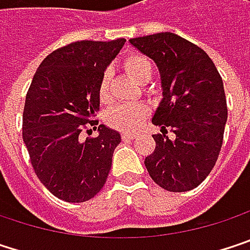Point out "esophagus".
I'll list each match as a JSON object with an SVG mask.
<instances>
[{
    "label": "esophagus",
    "instance_id": "obj_1",
    "mask_svg": "<svg viewBox=\"0 0 250 250\" xmlns=\"http://www.w3.org/2000/svg\"><path fill=\"white\" fill-rule=\"evenodd\" d=\"M134 136H136L134 133H128V131H125V133H122V137H123V140H131V139H133Z\"/></svg>",
    "mask_w": 250,
    "mask_h": 250
}]
</instances>
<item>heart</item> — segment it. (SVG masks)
Instances as JSON below:
<instances>
[{"label":"heart","mask_w":250,"mask_h":250,"mask_svg":"<svg viewBox=\"0 0 250 250\" xmlns=\"http://www.w3.org/2000/svg\"><path fill=\"white\" fill-rule=\"evenodd\" d=\"M125 69L127 74L136 79L137 82L145 81L152 75L150 62L139 55H131L125 61ZM98 95L101 103H108L110 100V72H104L101 76L98 85ZM147 114V108L142 104H120L111 108L107 113V122L113 127L123 130V131H133L143 123Z\"/></svg>","instance_id":"obj_1"}]
</instances>
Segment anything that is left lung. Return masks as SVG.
Masks as SVG:
<instances>
[{"instance_id": "left-lung-1", "label": "left lung", "mask_w": 250, "mask_h": 250, "mask_svg": "<svg viewBox=\"0 0 250 250\" xmlns=\"http://www.w3.org/2000/svg\"><path fill=\"white\" fill-rule=\"evenodd\" d=\"M159 68L162 100L152 117L162 134L145 159L150 178L164 189L184 192L198 187L219 158L227 122L223 81L210 56L175 33L128 40ZM175 133L166 136L167 128Z\"/></svg>"}]
</instances>
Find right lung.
Segmentation results:
<instances>
[{"label": "right lung", "instance_id": "1", "mask_svg": "<svg viewBox=\"0 0 250 250\" xmlns=\"http://www.w3.org/2000/svg\"><path fill=\"white\" fill-rule=\"evenodd\" d=\"M125 43V39L71 43L47 55L33 76L23 140L37 178L63 201L91 200L111 169L120 133L100 125L98 136L82 140L81 131L85 125H98L92 120L100 111L98 85Z\"/></svg>", "mask_w": 250, "mask_h": 250}]
</instances>
